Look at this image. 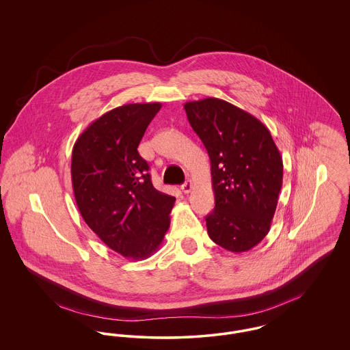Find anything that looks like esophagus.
<instances>
[{"label": "esophagus", "mask_w": 350, "mask_h": 350, "mask_svg": "<svg viewBox=\"0 0 350 350\" xmlns=\"http://www.w3.org/2000/svg\"><path fill=\"white\" fill-rule=\"evenodd\" d=\"M191 189H193V183H191V181H190V180H189V181H186V183H183V185H181V190H183L185 194L190 193V190H191Z\"/></svg>", "instance_id": "34e87169"}]
</instances>
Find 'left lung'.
<instances>
[{
    "instance_id": "obj_1",
    "label": "left lung",
    "mask_w": 350,
    "mask_h": 350,
    "mask_svg": "<svg viewBox=\"0 0 350 350\" xmlns=\"http://www.w3.org/2000/svg\"><path fill=\"white\" fill-rule=\"evenodd\" d=\"M190 126L211 163L215 208L206 217L210 239L241 253L267 236L282 187L283 164L265 124L232 103H185Z\"/></svg>"
}]
</instances>
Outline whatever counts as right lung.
I'll return each instance as SVG.
<instances>
[{
  "mask_svg": "<svg viewBox=\"0 0 350 350\" xmlns=\"http://www.w3.org/2000/svg\"><path fill=\"white\" fill-rule=\"evenodd\" d=\"M161 103H130L96 119L72 150V186L89 228L127 260L161 245L176 198L156 190L137 146Z\"/></svg>",
  "mask_w": 350,
  "mask_h": 350,
  "instance_id": "add662e5",
  "label": "right lung"
}]
</instances>
